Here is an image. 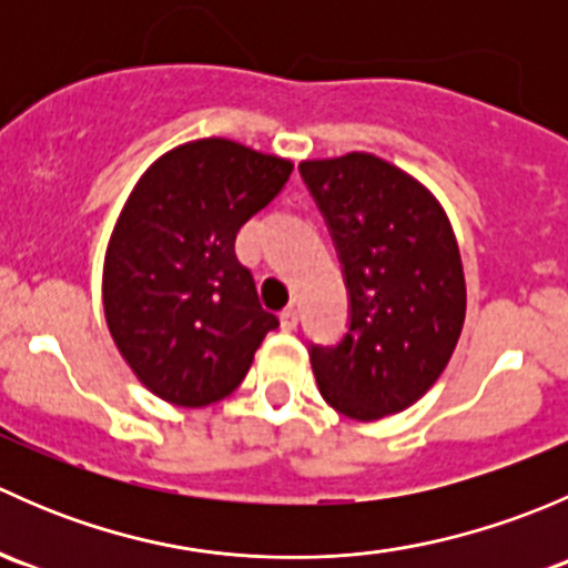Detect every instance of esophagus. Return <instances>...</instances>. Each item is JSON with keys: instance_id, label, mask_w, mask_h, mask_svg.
I'll return each instance as SVG.
<instances>
[{"instance_id": "1", "label": "esophagus", "mask_w": 568, "mask_h": 568, "mask_svg": "<svg viewBox=\"0 0 568 568\" xmlns=\"http://www.w3.org/2000/svg\"><path fill=\"white\" fill-rule=\"evenodd\" d=\"M296 324H300V313H296V307H285L283 313H280V326H283L285 332L296 329Z\"/></svg>"}]
</instances>
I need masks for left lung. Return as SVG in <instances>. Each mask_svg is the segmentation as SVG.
Here are the masks:
<instances>
[{"label": "left lung", "mask_w": 568, "mask_h": 568, "mask_svg": "<svg viewBox=\"0 0 568 568\" xmlns=\"http://www.w3.org/2000/svg\"><path fill=\"white\" fill-rule=\"evenodd\" d=\"M348 291L346 335L311 343L326 404L379 420L415 404L448 365L467 291L454 231L437 200L371 153L302 162Z\"/></svg>", "instance_id": "8db88e82"}]
</instances>
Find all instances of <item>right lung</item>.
Segmentation results:
<instances>
[{
    "label": "right lung",
    "instance_id": "obj_1",
    "mask_svg": "<svg viewBox=\"0 0 568 568\" xmlns=\"http://www.w3.org/2000/svg\"><path fill=\"white\" fill-rule=\"evenodd\" d=\"M291 162L231 140L159 159L131 192L104 263V313L142 385L205 406L242 385L277 329L236 257V233L288 183Z\"/></svg>",
    "mask_w": 568,
    "mask_h": 568
}]
</instances>
